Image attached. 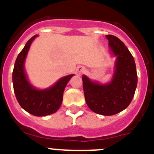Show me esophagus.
<instances>
[{
    "label": "esophagus",
    "mask_w": 154,
    "mask_h": 154,
    "mask_svg": "<svg viewBox=\"0 0 154 154\" xmlns=\"http://www.w3.org/2000/svg\"><path fill=\"white\" fill-rule=\"evenodd\" d=\"M86 69H85L84 66H79L78 67V72L80 73H82V72H85Z\"/></svg>",
    "instance_id": "34e87169"
}]
</instances>
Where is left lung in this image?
Instances as JSON below:
<instances>
[{
	"instance_id": "obj_1",
	"label": "left lung",
	"mask_w": 154,
	"mask_h": 154,
	"mask_svg": "<svg viewBox=\"0 0 154 154\" xmlns=\"http://www.w3.org/2000/svg\"><path fill=\"white\" fill-rule=\"evenodd\" d=\"M109 47L116 58L112 82L106 85L92 82L82 76L85 103L92 111L103 116H112L130 104L137 85V73L134 58L120 39L106 35Z\"/></svg>"
}]
</instances>
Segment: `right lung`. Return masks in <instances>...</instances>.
Returning a JSON list of instances; mask_svg holds the SVG:
<instances>
[{"label": "right lung", "mask_w": 154, "mask_h": 154, "mask_svg": "<svg viewBox=\"0 0 154 154\" xmlns=\"http://www.w3.org/2000/svg\"><path fill=\"white\" fill-rule=\"evenodd\" d=\"M37 37L33 36L26 43L17 55L14 63L12 80L16 99L25 111L36 116H43L55 113L59 109L63 99L65 88L73 75L65 76L49 89L38 90L27 79L24 70L26 58L31 42Z\"/></svg>", "instance_id": "right-lung-1"}]
</instances>
